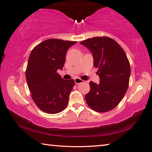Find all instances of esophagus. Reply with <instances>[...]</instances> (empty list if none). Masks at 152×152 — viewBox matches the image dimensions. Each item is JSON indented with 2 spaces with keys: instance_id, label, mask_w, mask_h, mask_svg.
Listing matches in <instances>:
<instances>
[{
  "instance_id": "1",
  "label": "esophagus",
  "mask_w": 152,
  "mask_h": 152,
  "mask_svg": "<svg viewBox=\"0 0 152 152\" xmlns=\"http://www.w3.org/2000/svg\"><path fill=\"white\" fill-rule=\"evenodd\" d=\"M74 81H75V83L76 84H80V83H82V82H84L83 80H82L80 78H78L74 79Z\"/></svg>"
}]
</instances>
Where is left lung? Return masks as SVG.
Returning <instances> with one entry per match:
<instances>
[{
  "label": "left lung",
  "mask_w": 152,
  "mask_h": 152,
  "mask_svg": "<svg viewBox=\"0 0 152 152\" xmlns=\"http://www.w3.org/2000/svg\"><path fill=\"white\" fill-rule=\"evenodd\" d=\"M91 51L97 68L100 83L89 82L91 90L85 95L87 104L99 113L114 109L127 91L131 68L125 52L119 43L108 37H94L80 42Z\"/></svg>",
  "instance_id": "left-lung-1"
}]
</instances>
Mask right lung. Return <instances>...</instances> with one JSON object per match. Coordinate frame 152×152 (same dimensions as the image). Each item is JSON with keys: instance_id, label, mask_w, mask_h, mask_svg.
Masks as SVG:
<instances>
[{"instance_id": "right-lung-1", "label": "right lung", "mask_w": 152, "mask_h": 152, "mask_svg": "<svg viewBox=\"0 0 152 152\" xmlns=\"http://www.w3.org/2000/svg\"><path fill=\"white\" fill-rule=\"evenodd\" d=\"M76 42L60 39L43 41L33 49L25 76L31 96L37 107L49 114L60 113L68 105L75 82L58 73L66 61L67 50Z\"/></svg>"}]
</instances>
